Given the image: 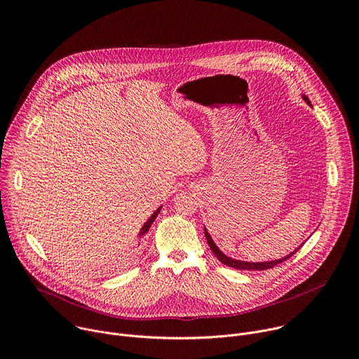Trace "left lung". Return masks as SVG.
<instances>
[{"mask_svg":"<svg viewBox=\"0 0 359 359\" xmlns=\"http://www.w3.org/2000/svg\"><path fill=\"white\" fill-rule=\"evenodd\" d=\"M305 100L309 102V104H310V100H309V99L305 97ZM310 105H311V104H310ZM204 236H206V240H208V243H209V245H210L212 251L215 252L216 257H217L223 264H226V266H229V267H233V269H237V270H252V271H263V270H269V269L276 267L277 264H281L283 262L288 260L290 257H292L294 252L298 250V248H297L294 252H291L290 255H287V257H284V259H281V260H276V262H270V263H245V262L233 260V259L227 257V255H224V254L217 248V245L215 244V241L212 240V237L209 236V233L206 231V229H204Z\"/></svg>","mask_w":359,"mask_h":359,"instance_id":"obj_1","label":"left lung"}]
</instances>
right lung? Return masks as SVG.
<instances>
[{
	"label": "right lung",
	"mask_w": 359,
	"mask_h": 359,
	"mask_svg": "<svg viewBox=\"0 0 359 359\" xmlns=\"http://www.w3.org/2000/svg\"><path fill=\"white\" fill-rule=\"evenodd\" d=\"M161 209H162V208H159V209H158V210H156L155 213H153V215H151V217H150V219H149V220H147V222L144 223V226H143V229H142V234H143V233H146V231H149V227L151 226V223H153V222H155V219L158 217V215H159Z\"/></svg>",
	"instance_id": "1"
}]
</instances>
